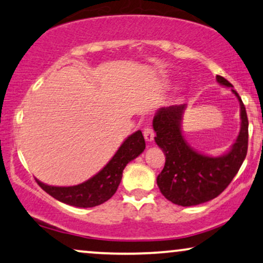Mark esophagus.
I'll return each mask as SVG.
<instances>
[{"mask_svg":"<svg viewBox=\"0 0 263 263\" xmlns=\"http://www.w3.org/2000/svg\"><path fill=\"white\" fill-rule=\"evenodd\" d=\"M143 135H144V138L147 142H152L154 139V131H153L152 127H145L144 131H143Z\"/></svg>","mask_w":263,"mask_h":263,"instance_id":"obj_1","label":"esophagus"}]
</instances>
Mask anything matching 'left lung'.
Wrapping results in <instances>:
<instances>
[{
  "instance_id": "left-lung-1",
  "label": "left lung",
  "mask_w": 263,
  "mask_h": 263,
  "mask_svg": "<svg viewBox=\"0 0 263 263\" xmlns=\"http://www.w3.org/2000/svg\"><path fill=\"white\" fill-rule=\"evenodd\" d=\"M217 82L231 87L240 105V131L232 148L221 156L201 154L191 147L182 134V119L187 105L160 108L153 119L155 143L166 156L165 166L156 178L161 194L174 204L194 206L220 195L244 161L248 152L249 121L241 98L233 85L217 75Z\"/></svg>"
}]
</instances>
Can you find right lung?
Returning <instances> with one entry per match:
<instances>
[{"label":"right lung","instance_id":"right-lung-1","mask_svg":"<svg viewBox=\"0 0 263 263\" xmlns=\"http://www.w3.org/2000/svg\"><path fill=\"white\" fill-rule=\"evenodd\" d=\"M144 149V137L138 129L125 139L110 161L97 175L84 183L71 187H55L42 183L39 179H36V182L51 197L64 204L76 208H93L109 200L115 194L121 182L125 166L142 154Z\"/></svg>","mask_w":263,"mask_h":263}]
</instances>
